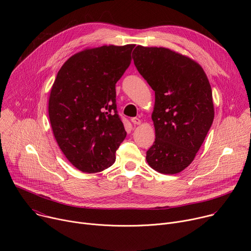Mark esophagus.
Returning <instances> with one entry per match:
<instances>
[{"instance_id":"obj_1","label":"esophagus","mask_w":251,"mask_h":251,"mask_svg":"<svg viewBox=\"0 0 251 251\" xmlns=\"http://www.w3.org/2000/svg\"><path fill=\"white\" fill-rule=\"evenodd\" d=\"M131 122L133 124H135V125H139L141 123V120L139 118H137V117H133V118H131Z\"/></svg>"}]
</instances>
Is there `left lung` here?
Masks as SVG:
<instances>
[{"mask_svg":"<svg viewBox=\"0 0 251 251\" xmlns=\"http://www.w3.org/2000/svg\"><path fill=\"white\" fill-rule=\"evenodd\" d=\"M133 59L155 91L156 139L146 160L159 173H180L195 159L213 121L208 79L199 63L169 49L138 46Z\"/></svg>","mask_w":251,"mask_h":251,"instance_id":"1","label":"left lung"}]
</instances>
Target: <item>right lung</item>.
I'll list each match as a JSON object with an SVG mask.
<instances>
[{"label":"right lung","mask_w":251,"mask_h":251,"mask_svg":"<svg viewBox=\"0 0 251 251\" xmlns=\"http://www.w3.org/2000/svg\"><path fill=\"white\" fill-rule=\"evenodd\" d=\"M134 48L85 50L69 57L57 73L49 101L50 125L60 150L81 172L112 166L126 137L115 85L131 63Z\"/></svg>","instance_id":"add662e5"}]
</instances>
